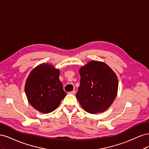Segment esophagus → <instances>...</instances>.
Returning <instances> with one entry per match:
<instances>
[{
  "instance_id": "1",
  "label": "esophagus",
  "mask_w": 149,
  "mask_h": 149,
  "mask_svg": "<svg viewBox=\"0 0 149 149\" xmlns=\"http://www.w3.org/2000/svg\"><path fill=\"white\" fill-rule=\"evenodd\" d=\"M68 93H69V94H74L76 93V91H74V90H73V91H70V92H69Z\"/></svg>"
}]
</instances>
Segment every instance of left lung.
Here are the masks:
<instances>
[{
	"mask_svg": "<svg viewBox=\"0 0 149 149\" xmlns=\"http://www.w3.org/2000/svg\"><path fill=\"white\" fill-rule=\"evenodd\" d=\"M79 72L80 85L76 96L81 106L91 114L107 110L118 93L116 73L107 65L98 61H89Z\"/></svg>",
	"mask_w": 149,
	"mask_h": 149,
	"instance_id": "8db88e82",
	"label": "left lung"
}]
</instances>
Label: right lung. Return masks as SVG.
Wrapping results in <instances>:
<instances>
[{
	"mask_svg": "<svg viewBox=\"0 0 149 149\" xmlns=\"http://www.w3.org/2000/svg\"><path fill=\"white\" fill-rule=\"evenodd\" d=\"M60 70L49 63H42L30 72L25 91L30 104L35 109L47 114L55 110L66 93L59 79Z\"/></svg>",
	"mask_w": 149,
	"mask_h": 149,
	"instance_id": "obj_1",
	"label": "right lung"
}]
</instances>
